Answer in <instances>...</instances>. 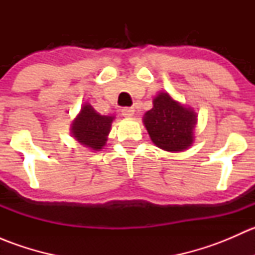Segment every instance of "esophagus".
<instances>
[{
	"label": "esophagus",
	"mask_w": 255,
	"mask_h": 255,
	"mask_svg": "<svg viewBox=\"0 0 255 255\" xmlns=\"http://www.w3.org/2000/svg\"><path fill=\"white\" fill-rule=\"evenodd\" d=\"M122 116L126 118H132L134 116V109L133 107H125L122 110Z\"/></svg>",
	"instance_id": "34e87169"
}]
</instances>
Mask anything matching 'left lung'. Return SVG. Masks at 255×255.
Returning <instances> with one entry per match:
<instances>
[{
	"label": "left lung",
	"instance_id": "left-lung-1",
	"mask_svg": "<svg viewBox=\"0 0 255 255\" xmlns=\"http://www.w3.org/2000/svg\"><path fill=\"white\" fill-rule=\"evenodd\" d=\"M196 123V112L176 101L166 91L154 97L153 109L143 116V125L151 142L170 153L184 151L192 145Z\"/></svg>",
	"mask_w": 255,
	"mask_h": 255
}]
</instances>
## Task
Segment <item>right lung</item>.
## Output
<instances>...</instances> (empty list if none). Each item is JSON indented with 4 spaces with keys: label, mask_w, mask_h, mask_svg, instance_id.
Returning <instances> with one entry per match:
<instances>
[{
    "label": "right lung",
    "mask_w": 255,
    "mask_h": 255,
    "mask_svg": "<svg viewBox=\"0 0 255 255\" xmlns=\"http://www.w3.org/2000/svg\"><path fill=\"white\" fill-rule=\"evenodd\" d=\"M115 116L100 115L90 104H84L71 123V135L76 142L91 150L106 145Z\"/></svg>",
    "instance_id": "obj_1"
}]
</instances>
